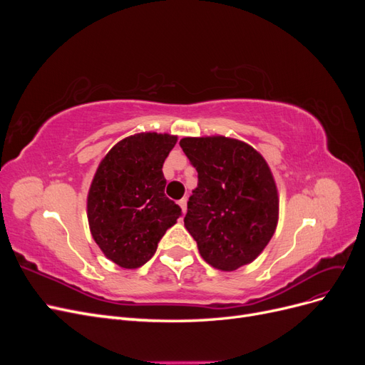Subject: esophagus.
<instances>
[{"label": "esophagus", "mask_w": 365, "mask_h": 365, "mask_svg": "<svg viewBox=\"0 0 365 365\" xmlns=\"http://www.w3.org/2000/svg\"><path fill=\"white\" fill-rule=\"evenodd\" d=\"M180 207H181V210H182V213H185L187 212V197H182V200H180Z\"/></svg>", "instance_id": "1"}]
</instances>
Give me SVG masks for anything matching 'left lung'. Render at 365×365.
<instances>
[{"label":"left lung","instance_id":"left-lung-1","mask_svg":"<svg viewBox=\"0 0 365 365\" xmlns=\"http://www.w3.org/2000/svg\"><path fill=\"white\" fill-rule=\"evenodd\" d=\"M180 146L197 172L184 225L202 259L220 271L251 263L277 227L279 197L267 161L225 137H187Z\"/></svg>","mask_w":365,"mask_h":365}]
</instances>
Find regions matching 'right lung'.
Returning <instances> with one entry per match:
<instances>
[{"label": "right lung", "mask_w": 365, "mask_h": 365, "mask_svg": "<svg viewBox=\"0 0 365 365\" xmlns=\"http://www.w3.org/2000/svg\"><path fill=\"white\" fill-rule=\"evenodd\" d=\"M176 137L137 134L106 153L88 193V222L96 244L121 268H138L157 251L182 212L164 195L163 163Z\"/></svg>", "instance_id": "obj_1"}]
</instances>
